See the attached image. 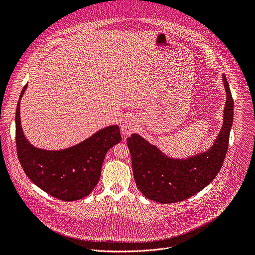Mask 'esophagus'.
<instances>
[{"label":"esophagus","mask_w":255,"mask_h":255,"mask_svg":"<svg viewBox=\"0 0 255 255\" xmlns=\"http://www.w3.org/2000/svg\"><path fill=\"white\" fill-rule=\"evenodd\" d=\"M135 120L133 118H127L121 125V130L125 134H131L135 130Z\"/></svg>","instance_id":"34e87169"}]
</instances>
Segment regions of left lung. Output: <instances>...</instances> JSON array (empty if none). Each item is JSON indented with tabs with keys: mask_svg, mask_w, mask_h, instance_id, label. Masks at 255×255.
Returning a JSON list of instances; mask_svg holds the SVG:
<instances>
[{
	"mask_svg": "<svg viewBox=\"0 0 255 255\" xmlns=\"http://www.w3.org/2000/svg\"><path fill=\"white\" fill-rule=\"evenodd\" d=\"M223 82L226 91L224 122L208 151L186 159H175L138 134H131L127 138L134 180L146 198L163 204L183 201L215 179L226 156L234 122V99L225 76Z\"/></svg>",
	"mask_w": 255,
	"mask_h": 255,
	"instance_id": "obj_1",
	"label": "left lung"
}]
</instances>
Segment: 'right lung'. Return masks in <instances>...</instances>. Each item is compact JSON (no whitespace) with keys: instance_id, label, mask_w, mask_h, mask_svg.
Instances as JSON below:
<instances>
[{"instance_id":"add662e5","label":"right lung","mask_w":255,"mask_h":255,"mask_svg":"<svg viewBox=\"0 0 255 255\" xmlns=\"http://www.w3.org/2000/svg\"><path fill=\"white\" fill-rule=\"evenodd\" d=\"M15 113L17 157L29 179L42 191L62 201H76L90 195L101 176L107 151L122 140L119 126H108L71 148L57 151L35 148L20 125L19 102Z\"/></svg>"}]
</instances>
